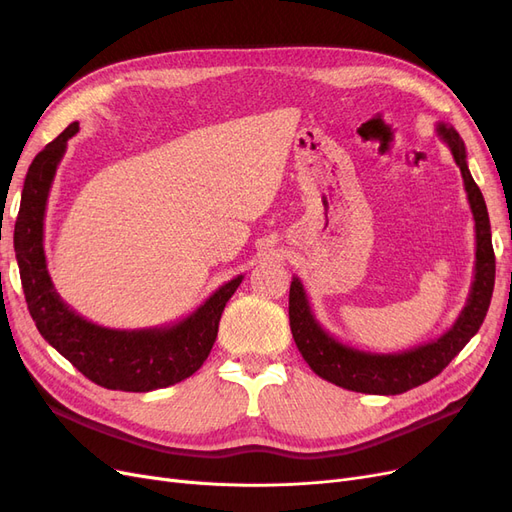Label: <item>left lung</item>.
I'll return each mask as SVG.
<instances>
[{
    "instance_id": "1",
    "label": "left lung",
    "mask_w": 512,
    "mask_h": 512,
    "mask_svg": "<svg viewBox=\"0 0 512 512\" xmlns=\"http://www.w3.org/2000/svg\"><path fill=\"white\" fill-rule=\"evenodd\" d=\"M436 132L448 145V149H451L461 170L463 185H466L468 192V203L474 215L476 260L474 282L470 286L468 301L463 305L459 318L453 322V327L442 333L438 339H433V342L414 346L404 352H365L342 344L320 327L301 280L299 277H292L288 316L294 344H297L307 365L314 369V374L327 382L342 386V389L367 395H399L414 389V386L429 382L478 333L480 324H483L487 316L495 284V256L491 245L487 205L470 175L466 145H463L457 130L440 121Z\"/></svg>"
}]
</instances>
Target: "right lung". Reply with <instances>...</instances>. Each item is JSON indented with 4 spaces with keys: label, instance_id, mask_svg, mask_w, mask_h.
<instances>
[{
    "label": "right lung",
    "instance_id": "add662e5",
    "mask_svg": "<svg viewBox=\"0 0 512 512\" xmlns=\"http://www.w3.org/2000/svg\"><path fill=\"white\" fill-rule=\"evenodd\" d=\"M79 123L46 145L27 170L14 224V252L27 309L40 335L85 378L111 391L147 393L190 378L209 356L220 318L243 275L226 282L196 312L156 329L119 331L85 320L59 297L44 256V211L55 170Z\"/></svg>",
    "mask_w": 512,
    "mask_h": 512
}]
</instances>
